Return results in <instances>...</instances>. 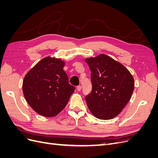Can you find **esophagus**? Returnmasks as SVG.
<instances>
[{"mask_svg":"<svg viewBox=\"0 0 158 158\" xmlns=\"http://www.w3.org/2000/svg\"><path fill=\"white\" fill-rule=\"evenodd\" d=\"M76 89H77L78 92H80L81 89H82V86H81V85H78V86H77V88H76Z\"/></svg>","mask_w":158,"mask_h":158,"instance_id":"34e87169","label":"esophagus"}]
</instances>
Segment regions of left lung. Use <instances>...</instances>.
<instances>
[{
  "label": "left lung",
  "mask_w": 158,
  "mask_h": 158,
  "mask_svg": "<svg viewBox=\"0 0 158 158\" xmlns=\"http://www.w3.org/2000/svg\"><path fill=\"white\" fill-rule=\"evenodd\" d=\"M91 70L92 90L85 97L91 113L102 120L117 117L130 101L134 89L133 76L125 66L101 54L85 59Z\"/></svg>",
  "instance_id": "left-lung-1"
}]
</instances>
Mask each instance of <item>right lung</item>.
<instances>
[{
  "label": "right lung",
  "instance_id": "right-lung-1",
  "mask_svg": "<svg viewBox=\"0 0 158 158\" xmlns=\"http://www.w3.org/2000/svg\"><path fill=\"white\" fill-rule=\"evenodd\" d=\"M65 62L47 56L28 71L23 80L22 89L30 106L41 115H57L67 105L75 88L69 83L63 70Z\"/></svg>",
  "mask_w": 158,
  "mask_h": 158
}]
</instances>
